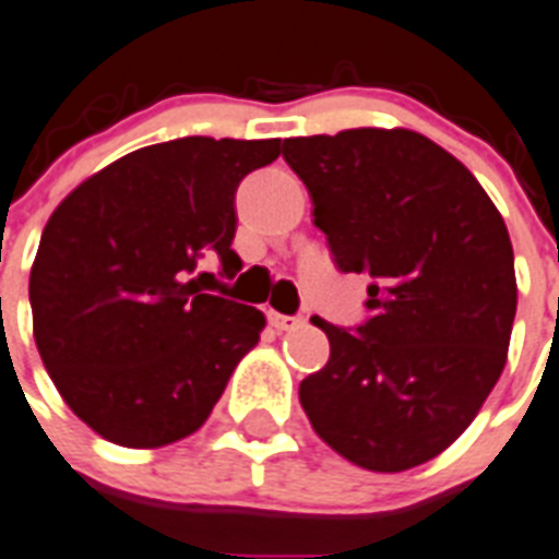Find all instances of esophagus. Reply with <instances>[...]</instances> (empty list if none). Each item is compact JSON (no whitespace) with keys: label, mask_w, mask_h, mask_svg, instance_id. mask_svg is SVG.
I'll use <instances>...</instances> for the list:
<instances>
[{"label":"esophagus","mask_w":559,"mask_h":559,"mask_svg":"<svg viewBox=\"0 0 559 559\" xmlns=\"http://www.w3.org/2000/svg\"><path fill=\"white\" fill-rule=\"evenodd\" d=\"M304 321H307V318H304V316H281V312H270V323L278 332L298 330V326H304Z\"/></svg>","instance_id":"obj_1"}]
</instances>
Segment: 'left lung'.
Here are the masks:
<instances>
[{
  "mask_svg": "<svg viewBox=\"0 0 559 559\" xmlns=\"http://www.w3.org/2000/svg\"><path fill=\"white\" fill-rule=\"evenodd\" d=\"M284 158L337 270L369 278L355 332L312 318L330 360L301 381L304 412L355 466H420L461 438L506 367L518 281L503 215L412 130L284 139Z\"/></svg>",
  "mask_w": 559,
  "mask_h": 559,
  "instance_id": "left-lung-1",
  "label": "left lung"
}]
</instances>
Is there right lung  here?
I'll return each mask as SVG.
<instances>
[{"label":"right lung","instance_id":"right-lung-1","mask_svg":"<svg viewBox=\"0 0 559 559\" xmlns=\"http://www.w3.org/2000/svg\"><path fill=\"white\" fill-rule=\"evenodd\" d=\"M281 139L187 135L128 153L50 215L31 270L33 337L59 395L110 443L156 449L199 429L264 316L201 272L241 270L236 190Z\"/></svg>","mask_w":559,"mask_h":559}]
</instances>
